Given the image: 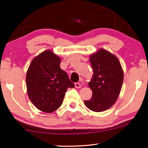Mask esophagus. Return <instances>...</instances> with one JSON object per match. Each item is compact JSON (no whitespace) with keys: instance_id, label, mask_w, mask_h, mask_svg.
Masks as SVG:
<instances>
[{"instance_id":"esophagus-1","label":"esophagus","mask_w":148,"mask_h":148,"mask_svg":"<svg viewBox=\"0 0 148 148\" xmlns=\"http://www.w3.org/2000/svg\"><path fill=\"white\" fill-rule=\"evenodd\" d=\"M75 87L76 88H81V85L80 83H75Z\"/></svg>"}]
</instances>
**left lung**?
Listing matches in <instances>:
<instances>
[{
  "label": "left lung",
  "mask_w": 148,
  "mask_h": 148,
  "mask_svg": "<svg viewBox=\"0 0 148 148\" xmlns=\"http://www.w3.org/2000/svg\"><path fill=\"white\" fill-rule=\"evenodd\" d=\"M89 60L93 75L89 87L93 94L84 103L90 110L101 112L116 101L123 84V71L118 59L105 49L93 53Z\"/></svg>",
  "instance_id": "8db88e82"
}]
</instances>
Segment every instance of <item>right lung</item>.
<instances>
[{
	"label": "right lung",
	"mask_w": 148,
	"mask_h": 148,
	"mask_svg": "<svg viewBox=\"0 0 148 148\" xmlns=\"http://www.w3.org/2000/svg\"><path fill=\"white\" fill-rule=\"evenodd\" d=\"M61 58L45 51L32 61L27 72L29 97L38 110L52 113L61 106L69 87L75 85L60 67Z\"/></svg>",
	"instance_id": "add662e5"
}]
</instances>
